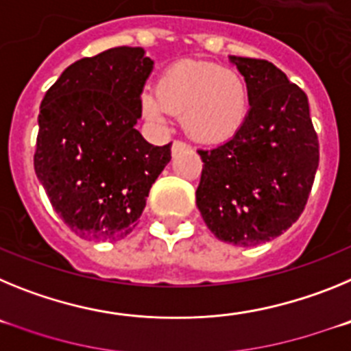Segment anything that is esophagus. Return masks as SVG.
<instances>
[{
  "mask_svg": "<svg viewBox=\"0 0 351 351\" xmlns=\"http://www.w3.org/2000/svg\"><path fill=\"white\" fill-rule=\"evenodd\" d=\"M186 147H188V145H186L184 142L173 141L172 142V154H176V153H178V151H181V149H186Z\"/></svg>",
  "mask_w": 351,
  "mask_h": 351,
  "instance_id": "34e87169",
  "label": "esophagus"
}]
</instances>
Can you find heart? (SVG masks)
Returning <instances> with one entry per match:
<instances>
[{
    "mask_svg": "<svg viewBox=\"0 0 351 351\" xmlns=\"http://www.w3.org/2000/svg\"><path fill=\"white\" fill-rule=\"evenodd\" d=\"M141 108L145 119L165 126L170 112L181 116L193 141L221 142L234 137L246 121L250 93L235 70L202 61H179L161 73L158 89L144 88Z\"/></svg>",
    "mask_w": 351,
    "mask_h": 351,
    "instance_id": "obj_1",
    "label": "heart"
}]
</instances>
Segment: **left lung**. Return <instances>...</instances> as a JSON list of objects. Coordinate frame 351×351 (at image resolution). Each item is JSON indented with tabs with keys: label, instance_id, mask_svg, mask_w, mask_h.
<instances>
[{
	"label": "left lung",
	"instance_id": "1",
	"mask_svg": "<svg viewBox=\"0 0 351 351\" xmlns=\"http://www.w3.org/2000/svg\"><path fill=\"white\" fill-rule=\"evenodd\" d=\"M250 93L246 121L230 141L200 149L197 207L219 241L269 243L299 219L318 169L308 96L265 60L230 56Z\"/></svg>",
	"mask_w": 351,
	"mask_h": 351
}]
</instances>
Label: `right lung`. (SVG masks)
Returning a JSON list of instances; mask_svg holds the SVG:
<instances>
[{"instance_id": "obj_1", "label": "right lung", "mask_w": 351, "mask_h": 351, "mask_svg": "<svg viewBox=\"0 0 351 351\" xmlns=\"http://www.w3.org/2000/svg\"><path fill=\"white\" fill-rule=\"evenodd\" d=\"M153 64L142 47L108 49L70 64L43 96L36 178L79 237L125 239L170 161V144L151 145L135 130Z\"/></svg>"}]
</instances>
